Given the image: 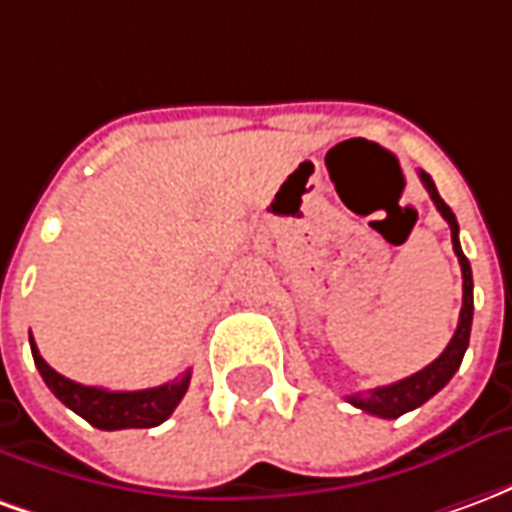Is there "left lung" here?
Instances as JSON below:
<instances>
[{
	"mask_svg": "<svg viewBox=\"0 0 512 512\" xmlns=\"http://www.w3.org/2000/svg\"><path fill=\"white\" fill-rule=\"evenodd\" d=\"M419 180H422V186L428 189L433 205L439 208L441 216H444L447 224H450L452 249H455V255H458V263H461V274H463V307H461V318H458V329H455V334H452L450 345L441 351L439 359H433L428 367H422L419 373L403 378V381L376 386V389H370V392H356V395H348V403H354L356 408H362V411L373 414V417H384V419H397L400 414H406V411H414V408H419L425 400H430V397L436 395L439 389H444L447 381L455 376V370L461 367L463 354H466V348H469V334H472L474 282H472V266H469V260H466V255H463L461 241H458V219H455V213L450 211V205L439 197L436 183H433V178H430L428 172H422V169H419Z\"/></svg>",
	"mask_w": 512,
	"mask_h": 512,
	"instance_id": "1",
	"label": "left lung"
}]
</instances>
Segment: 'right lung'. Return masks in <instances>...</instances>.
Returning <instances> with one entry per match:
<instances>
[{
  "mask_svg": "<svg viewBox=\"0 0 512 512\" xmlns=\"http://www.w3.org/2000/svg\"><path fill=\"white\" fill-rule=\"evenodd\" d=\"M29 345H32L35 367L40 370L46 386L57 395V400H62L71 411L87 419L93 428L101 430L156 428L178 408L191 381V370H186L175 381L153 386V389H139V392H112V389H101V386H84L60 376L54 367L46 365L35 340H29Z\"/></svg>",
  "mask_w": 512,
  "mask_h": 512,
  "instance_id": "1",
  "label": "right lung"
}]
</instances>
